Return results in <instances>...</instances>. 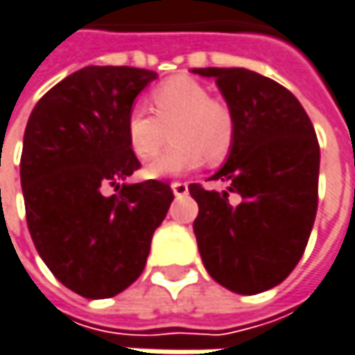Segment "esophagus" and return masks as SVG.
<instances>
[{"mask_svg":"<svg viewBox=\"0 0 355 355\" xmlns=\"http://www.w3.org/2000/svg\"><path fill=\"white\" fill-rule=\"evenodd\" d=\"M171 189H173L175 197H184V195L189 193V184H187V182H173Z\"/></svg>","mask_w":355,"mask_h":355,"instance_id":"1","label":"esophagus"}]
</instances>
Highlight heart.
I'll return each instance as SVG.
<instances>
[{"label": "heart", "instance_id": "1", "mask_svg": "<svg viewBox=\"0 0 355 355\" xmlns=\"http://www.w3.org/2000/svg\"><path fill=\"white\" fill-rule=\"evenodd\" d=\"M150 116L135 106L126 118L128 146L138 158L156 155L171 128L173 144L146 162L148 178H171L195 171L207 160H225L235 142L233 110L195 78L177 76L157 86L150 94Z\"/></svg>", "mask_w": 355, "mask_h": 355}]
</instances>
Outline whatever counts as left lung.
Here are the masks:
<instances>
[{
    "instance_id": "8db88e82",
    "label": "left lung",
    "mask_w": 355,
    "mask_h": 355,
    "mask_svg": "<svg viewBox=\"0 0 355 355\" xmlns=\"http://www.w3.org/2000/svg\"><path fill=\"white\" fill-rule=\"evenodd\" d=\"M193 72L215 78L237 126L227 162L211 177L227 189L189 187L198 202V253L215 282L255 295L279 285L302 259L318 211L320 144L300 100L275 80L245 68Z\"/></svg>"
}]
</instances>
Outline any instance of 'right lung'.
<instances>
[{"instance_id":"add662e5","label":"right lung","mask_w":355,"mask_h":355,"mask_svg":"<svg viewBox=\"0 0 355 355\" xmlns=\"http://www.w3.org/2000/svg\"><path fill=\"white\" fill-rule=\"evenodd\" d=\"M153 80L130 66L82 68L40 98L26 126L19 177L33 245L55 279L88 300L140 277L175 198L160 180L124 182L140 168L126 118ZM108 184L116 196L101 193Z\"/></svg>"}]
</instances>
